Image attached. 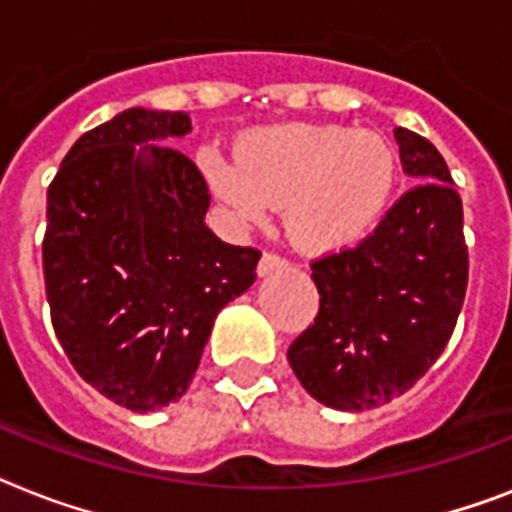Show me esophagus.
Wrapping results in <instances>:
<instances>
[{
    "label": "esophagus",
    "instance_id": "esophagus-1",
    "mask_svg": "<svg viewBox=\"0 0 512 512\" xmlns=\"http://www.w3.org/2000/svg\"><path fill=\"white\" fill-rule=\"evenodd\" d=\"M281 268H287V260L281 255H276V252H265V255L260 257V263H257V273H260V276H268V273L281 271Z\"/></svg>",
    "mask_w": 512,
    "mask_h": 512
}]
</instances>
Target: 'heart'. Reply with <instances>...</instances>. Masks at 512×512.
Segmentation results:
<instances>
[{"instance_id":"1","label":"heart","mask_w":512,"mask_h":512,"mask_svg":"<svg viewBox=\"0 0 512 512\" xmlns=\"http://www.w3.org/2000/svg\"><path fill=\"white\" fill-rule=\"evenodd\" d=\"M209 183L239 215L265 220L284 207L292 244L332 252L380 223L396 188L388 140L340 124H279L249 132L236 164L204 159Z\"/></svg>"}]
</instances>
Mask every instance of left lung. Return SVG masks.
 <instances>
[{"instance_id": "left-lung-1", "label": "left lung", "mask_w": 512, "mask_h": 512, "mask_svg": "<svg viewBox=\"0 0 512 512\" xmlns=\"http://www.w3.org/2000/svg\"><path fill=\"white\" fill-rule=\"evenodd\" d=\"M393 135L417 185L358 247L311 265L319 316L287 350L303 388L342 412L412 388L444 353L468 289L462 199L444 156L417 132Z\"/></svg>"}]
</instances>
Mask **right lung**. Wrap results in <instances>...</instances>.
I'll list each match as a JSON object with an SVG mask.
<instances>
[{
	"label": "right lung",
	"instance_id": "obj_1",
	"mask_svg": "<svg viewBox=\"0 0 512 512\" xmlns=\"http://www.w3.org/2000/svg\"><path fill=\"white\" fill-rule=\"evenodd\" d=\"M188 132L183 111L127 108L84 132L47 188L55 335L82 380L132 412L183 396L217 313L252 287L260 260L204 225V177L164 146Z\"/></svg>",
	"mask_w": 512,
	"mask_h": 512
}]
</instances>
